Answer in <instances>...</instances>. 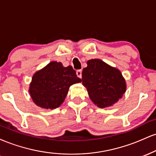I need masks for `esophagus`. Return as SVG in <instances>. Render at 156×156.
<instances>
[{"label": "esophagus", "mask_w": 156, "mask_h": 156, "mask_svg": "<svg viewBox=\"0 0 156 156\" xmlns=\"http://www.w3.org/2000/svg\"><path fill=\"white\" fill-rule=\"evenodd\" d=\"M76 74H77V76H78V78H81V77H82V70H81V69H78V70L76 71Z\"/></svg>", "instance_id": "1"}]
</instances>
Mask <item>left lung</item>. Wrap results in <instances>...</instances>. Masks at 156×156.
<instances>
[{
  "instance_id": "left-lung-1",
  "label": "left lung",
  "mask_w": 156,
  "mask_h": 156,
  "mask_svg": "<svg viewBox=\"0 0 156 156\" xmlns=\"http://www.w3.org/2000/svg\"><path fill=\"white\" fill-rule=\"evenodd\" d=\"M82 83L99 108L112 106L122 97L126 83L119 69L101 59H91L82 72Z\"/></svg>"
}]
</instances>
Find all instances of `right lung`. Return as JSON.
<instances>
[{
	"mask_svg": "<svg viewBox=\"0 0 156 156\" xmlns=\"http://www.w3.org/2000/svg\"><path fill=\"white\" fill-rule=\"evenodd\" d=\"M80 82L81 79L71 66L64 67L61 62H52L34 73L29 92L36 105L54 109L63 103L69 87Z\"/></svg>",
	"mask_w": 156,
	"mask_h": 156,
	"instance_id": "1",
	"label": "right lung"
}]
</instances>
